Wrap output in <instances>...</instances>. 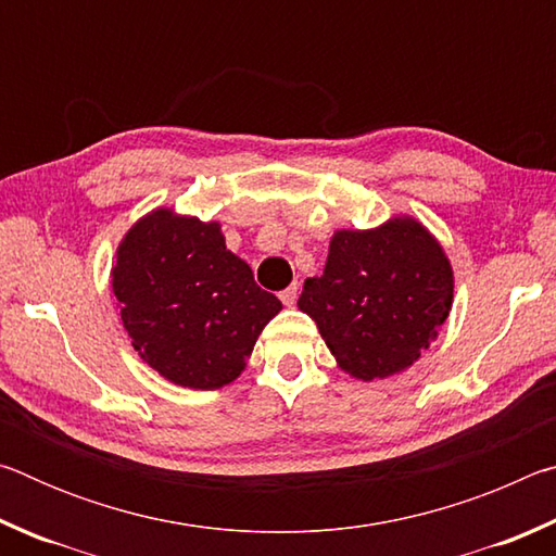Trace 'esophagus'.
Instances as JSON below:
<instances>
[{"instance_id": "obj_1", "label": "esophagus", "mask_w": 556, "mask_h": 556, "mask_svg": "<svg viewBox=\"0 0 556 556\" xmlns=\"http://www.w3.org/2000/svg\"><path fill=\"white\" fill-rule=\"evenodd\" d=\"M279 299L285 306H294L296 304V285H291L285 291H279Z\"/></svg>"}]
</instances>
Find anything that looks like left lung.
I'll return each mask as SVG.
<instances>
[{"instance_id": "1", "label": "left lung", "mask_w": 556, "mask_h": 556, "mask_svg": "<svg viewBox=\"0 0 556 556\" xmlns=\"http://www.w3.org/2000/svg\"><path fill=\"white\" fill-rule=\"evenodd\" d=\"M451 304V262L412 215L336 230L324 275L306 279L299 296L338 368L363 382L407 370L437 341Z\"/></svg>"}]
</instances>
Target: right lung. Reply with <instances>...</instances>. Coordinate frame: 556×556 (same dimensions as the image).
<instances>
[{
	"label": "right lung",
	"mask_w": 556,
	"mask_h": 556,
	"mask_svg": "<svg viewBox=\"0 0 556 556\" xmlns=\"http://www.w3.org/2000/svg\"><path fill=\"white\" fill-rule=\"evenodd\" d=\"M119 316L139 357L193 390L230 384L281 312L244 260L225 248L220 223L156 208L127 230L112 267Z\"/></svg>",
	"instance_id": "obj_1"
}]
</instances>
